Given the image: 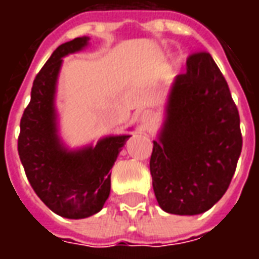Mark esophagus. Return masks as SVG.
I'll list each match as a JSON object with an SVG mask.
<instances>
[{
	"label": "esophagus",
	"mask_w": 259,
	"mask_h": 259,
	"mask_svg": "<svg viewBox=\"0 0 259 259\" xmlns=\"http://www.w3.org/2000/svg\"><path fill=\"white\" fill-rule=\"evenodd\" d=\"M154 120V113L151 111H144L143 115H141V123L147 126V124H150Z\"/></svg>",
	"instance_id": "1"
}]
</instances>
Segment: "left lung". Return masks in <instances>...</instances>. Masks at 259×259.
<instances>
[{
  "label": "left lung",
  "instance_id": "1",
  "mask_svg": "<svg viewBox=\"0 0 259 259\" xmlns=\"http://www.w3.org/2000/svg\"><path fill=\"white\" fill-rule=\"evenodd\" d=\"M243 146L240 116L208 53L191 54L170 87L150 170L159 206L175 215L208 211L226 193Z\"/></svg>",
  "mask_w": 259,
  "mask_h": 259
}]
</instances>
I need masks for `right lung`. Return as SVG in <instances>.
I'll list each match as a JSON object with an SVG mask.
<instances>
[{
	"instance_id": "obj_1",
	"label": "right lung",
	"mask_w": 259,
	"mask_h": 259,
	"mask_svg": "<svg viewBox=\"0 0 259 259\" xmlns=\"http://www.w3.org/2000/svg\"><path fill=\"white\" fill-rule=\"evenodd\" d=\"M89 37L61 44L37 73L20 119L18 151L29 183L59 217L83 219L102 209L113 163L129 135L107 136L96 146L68 150L58 136L55 93L62 58L87 47Z\"/></svg>"
}]
</instances>
